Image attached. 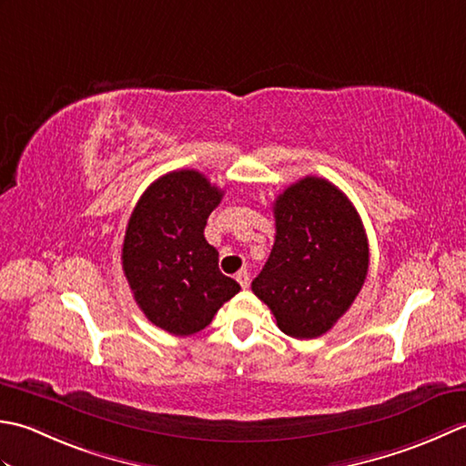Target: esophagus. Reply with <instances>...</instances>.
I'll return each mask as SVG.
<instances>
[{"label": "esophagus", "instance_id": "esophagus-1", "mask_svg": "<svg viewBox=\"0 0 466 466\" xmlns=\"http://www.w3.org/2000/svg\"><path fill=\"white\" fill-rule=\"evenodd\" d=\"M235 278H237V281H239V286H241L243 289L249 288V281H251V279H249V271H247V269L237 271Z\"/></svg>", "mask_w": 466, "mask_h": 466}]
</instances>
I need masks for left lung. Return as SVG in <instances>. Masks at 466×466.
<instances>
[{"label": "left lung", "instance_id": "obj_1", "mask_svg": "<svg viewBox=\"0 0 466 466\" xmlns=\"http://www.w3.org/2000/svg\"><path fill=\"white\" fill-rule=\"evenodd\" d=\"M275 243L251 289L291 338L334 328L368 275V237L354 205L336 185L306 177L273 203Z\"/></svg>", "mask_w": 466, "mask_h": 466}]
</instances>
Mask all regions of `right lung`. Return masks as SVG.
<instances>
[{"label":"right lung","mask_w":466,"mask_h":466,"mask_svg":"<svg viewBox=\"0 0 466 466\" xmlns=\"http://www.w3.org/2000/svg\"><path fill=\"white\" fill-rule=\"evenodd\" d=\"M223 191L193 168L157 178L132 211L122 269L148 321L175 336L211 324L239 283L219 271V253L205 239V225Z\"/></svg>","instance_id":"add662e5"}]
</instances>
